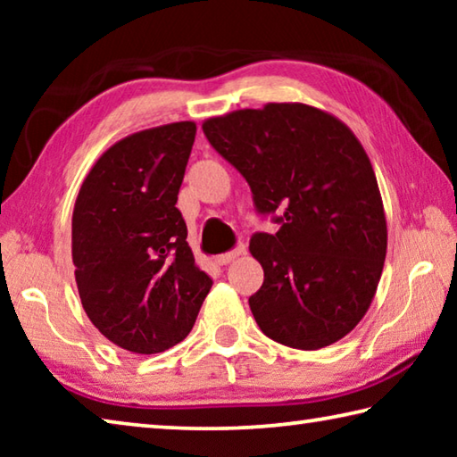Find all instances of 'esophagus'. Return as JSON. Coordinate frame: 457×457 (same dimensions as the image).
<instances>
[{
  "instance_id": "1",
  "label": "esophagus",
  "mask_w": 457,
  "mask_h": 457,
  "mask_svg": "<svg viewBox=\"0 0 457 457\" xmlns=\"http://www.w3.org/2000/svg\"><path fill=\"white\" fill-rule=\"evenodd\" d=\"M245 253V245L244 244H239V245H236L234 250L231 252H226V253H220L218 258H215V262H218L220 266H226V264H229V262H234L236 258H239V256H244Z\"/></svg>"
}]
</instances>
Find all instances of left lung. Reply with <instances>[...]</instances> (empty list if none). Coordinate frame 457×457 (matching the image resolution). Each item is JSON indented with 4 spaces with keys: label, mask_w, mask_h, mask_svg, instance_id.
<instances>
[{
    "label": "left lung",
    "mask_w": 457,
    "mask_h": 457,
    "mask_svg": "<svg viewBox=\"0 0 457 457\" xmlns=\"http://www.w3.org/2000/svg\"><path fill=\"white\" fill-rule=\"evenodd\" d=\"M207 141L245 177L260 213L280 229L250 252L264 284L250 296L260 330L316 351L357 327L373 303L386 256V220L369 154L330 112L268 103L204 120Z\"/></svg>",
    "instance_id": "left-lung-1"
}]
</instances>
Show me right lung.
Segmentation results:
<instances>
[{"label": "right lung", "instance_id": "obj_1", "mask_svg": "<svg viewBox=\"0 0 457 457\" xmlns=\"http://www.w3.org/2000/svg\"><path fill=\"white\" fill-rule=\"evenodd\" d=\"M197 127L171 122L120 138L84 177L72 213V262L84 312L137 354L189 335L212 288L177 210Z\"/></svg>", "mask_w": 457, "mask_h": 457}]
</instances>
